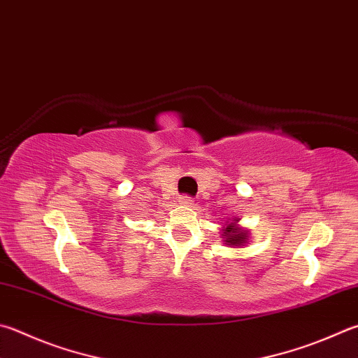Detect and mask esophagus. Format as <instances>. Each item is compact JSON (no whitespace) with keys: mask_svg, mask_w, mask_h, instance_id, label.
<instances>
[{"mask_svg":"<svg viewBox=\"0 0 358 358\" xmlns=\"http://www.w3.org/2000/svg\"><path fill=\"white\" fill-rule=\"evenodd\" d=\"M180 203L185 205V206H191L194 203V199L189 196H181L180 197Z\"/></svg>","mask_w":358,"mask_h":358,"instance_id":"34e87169","label":"esophagus"}]
</instances>
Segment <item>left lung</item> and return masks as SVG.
Masks as SVG:
<instances>
[{
    "label": "left lung",
    "instance_id": "left-lung-1",
    "mask_svg": "<svg viewBox=\"0 0 358 358\" xmlns=\"http://www.w3.org/2000/svg\"><path fill=\"white\" fill-rule=\"evenodd\" d=\"M236 220L238 219H235V222L227 224L224 227V230H222L224 243L229 244V245H233V247H235V245L239 247V245L245 244L247 238H249V231L239 229V227L236 225Z\"/></svg>",
    "mask_w": 358,
    "mask_h": 358
}]
</instances>
